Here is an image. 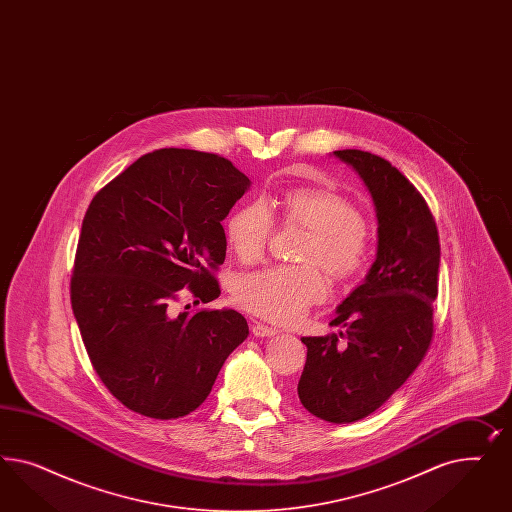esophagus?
Wrapping results in <instances>:
<instances>
[{"mask_svg":"<svg viewBox=\"0 0 512 512\" xmlns=\"http://www.w3.org/2000/svg\"><path fill=\"white\" fill-rule=\"evenodd\" d=\"M251 332L257 338H268V336H276L278 328L276 326L264 325V323H255V325L251 326Z\"/></svg>","mask_w":512,"mask_h":512,"instance_id":"obj_1","label":"esophagus"}]
</instances>
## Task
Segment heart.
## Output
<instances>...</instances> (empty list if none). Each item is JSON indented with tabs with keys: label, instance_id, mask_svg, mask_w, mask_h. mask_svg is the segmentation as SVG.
<instances>
[{
	"label": "heart",
	"instance_id": "b5f03b06",
	"mask_svg": "<svg viewBox=\"0 0 512 512\" xmlns=\"http://www.w3.org/2000/svg\"><path fill=\"white\" fill-rule=\"evenodd\" d=\"M274 219L308 231L298 266H270L234 283V300L268 321L296 323L328 293L325 274L353 281L372 263L373 238L353 202L325 186H291L266 202L240 204L227 219L225 238L240 263L259 261L274 234Z\"/></svg>",
	"mask_w": 512,
	"mask_h": 512
}]
</instances>
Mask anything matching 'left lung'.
I'll return each instance as SVG.
<instances>
[{"instance_id":"obj_1","label":"left lung","mask_w":512,"mask_h":512,"mask_svg":"<svg viewBox=\"0 0 512 512\" xmlns=\"http://www.w3.org/2000/svg\"><path fill=\"white\" fill-rule=\"evenodd\" d=\"M334 155L372 193L377 259L330 321L343 332L302 338L308 357L298 398L311 415L347 424L372 415L426 357L434 338L441 248L428 204L402 172L370 152Z\"/></svg>"}]
</instances>
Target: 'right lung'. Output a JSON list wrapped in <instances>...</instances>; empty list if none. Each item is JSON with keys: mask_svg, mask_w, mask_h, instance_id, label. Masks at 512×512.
<instances>
[{"mask_svg": "<svg viewBox=\"0 0 512 512\" xmlns=\"http://www.w3.org/2000/svg\"><path fill=\"white\" fill-rule=\"evenodd\" d=\"M248 187L221 155L161 148L90 202L71 306L93 370L127 409L159 420L189 415L248 338L238 311L174 308L184 295L208 304L221 293V221Z\"/></svg>", "mask_w": 512, "mask_h": 512, "instance_id": "obj_1", "label": "right lung"}]
</instances>
